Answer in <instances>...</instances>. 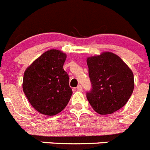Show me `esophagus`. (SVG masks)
<instances>
[{
  "mask_svg": "<svg viewBox=\"0 0 150 150\" xmlns=\"http://www.w3.org/2000/svg\"><path fill=\"white\" fill-rule=\"evenodd\" d=\"M77 90H78V91H81L82 90V87L81 86V85H78V87H77Z\"/></svg>",
  "mask_w": 150,
  "mask_h": 150,
  "instance_id": "34e87169",
  "label": "esophagus"
}]
</instances>
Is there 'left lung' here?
Here are the masks:
<instances>
[{
	"label": "left lung",
	"instance_id": "8db88e82",
	"mask_svg": "<svg viewBox=\"0 0 150 150\" xmlns=\"http://www.w3.org/2000/svg\"><path fill=\"white\" fill-rule=\"evenodd\" d=\"M92 90L89 103L102 115L112 114L126 104L134 90V75L126 63L110 52L87 59Z\"/></svg>",
	"mask_w": 150,
	"mask_h": 150
}]
</instances>
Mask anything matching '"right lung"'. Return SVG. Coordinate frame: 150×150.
<instances>
[{
  "label": "right lung",
  "instance_id": "1",
  "mask_svg": "<svg viewBox=\"0 0 150 150\" xmlns=\"http://www.w3.org/2000/svg\"><path fill=\"white\" fill-rule=\"evenodd\" d=\"M66 59L67 54L60 50H48L25 71L23 91L32 107L40 114H59L72 96L69 75L63 68Z\"/></svg>",
  "mask_w": 150,
  "mask_h": 150
}]
</instances>
